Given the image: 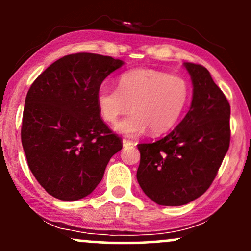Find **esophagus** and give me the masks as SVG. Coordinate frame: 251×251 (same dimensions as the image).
<instances>
[{
    "instance_id": "34e87169",
    "label": "esophagus",
    "mask_w": 251,
    "mask_h": 251,
    "mask_svg": "<svg viewBox=\"0 0 251 251\" xmlns=\"http://www.w3.org/2000/svg\"><path fill=\"white\" fill-rule=\"evenodd\" d=\"M123 145L124 146H131V145H133V142H131V140H127V139H123Z\"/></svg>"
}]
</instances>
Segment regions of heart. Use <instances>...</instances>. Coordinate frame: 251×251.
I'll return each instance as SVG.
<instances>
[{
	"mask_svg": "<svg viewBox=\"0 0 251 251\" xmlns=\"http://www.w3.org/2000/svg\"><path fill=\"white\" fill-rule=\"evenodd\" d=\"M191 100V87L184 77L155 70H133L120 75L118 88L102 85L98 88L96 103L105 122L116 123L119 133L134 137L150 131L162 134L179 123Z\"/></svg>",
	"mask_w": 251,
	"mask_h": 251,
	"instance_id": "heart-1",
	"label": "heart"
}]
</instances>
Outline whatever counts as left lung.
I'll list each match as a JSON object with an SVG mask.
<instances>
[{
	"label": "left lung",
	"instance_id": "8db88e82",
	"mask_svg": "<svg viewBox=\"0 0 251 251\" xmlns=\"http://www.w3.org/2000/svg\"><path fill=\"white\" fill-rule=\"evenodd\" d=\"M194 85L191 107L174 131L138 144L137 179L150 200L179 206L210 188L230 145V105L209 71L184 63Z\"/></svg>",
	"mask_w": 251,
	"mask_h": 251
}]
</instances>
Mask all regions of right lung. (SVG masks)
<instances>
[{
	"label": "right lung",
	"mask_w": 251,
	"mask_h": 251,
	"mask_svg": "<svg viewBox=\"0 0 251 251\" xmlns=\"http://www.w3.org/2000/svg\"><path fill=\"white\" fill-rule=\"evenodd\" d=\"M124 62L93 53L56 60L25 97L21 140L31 174L48 194L77 201L97 188L123 140L103 123L96 94Z\"/></svg>",
	"instance_id": "obj_1"
}]
</instances>
